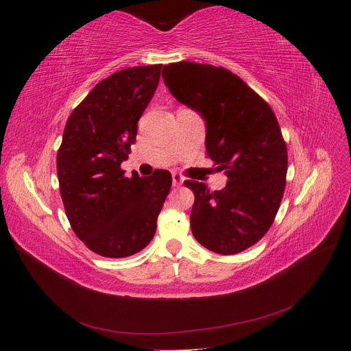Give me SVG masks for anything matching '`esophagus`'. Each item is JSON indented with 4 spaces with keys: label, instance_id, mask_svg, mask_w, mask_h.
<instances>
[{
    "label": "esophagus",
    "instance_id": "esophagus-1",
    "mask_svg": "<svg viewBox=\"0 0 351 351\" xmlns=\"http://www.w3.org/2000/svg\"><path fill=\"white\" fill-rule=\"evenodd\" d=\"M182 182H184V178L180 173L171 175V184H173V187H180Z\"/></svg>",
    "mask_w": 351,
    "mask_h": 351
}]
</instances>
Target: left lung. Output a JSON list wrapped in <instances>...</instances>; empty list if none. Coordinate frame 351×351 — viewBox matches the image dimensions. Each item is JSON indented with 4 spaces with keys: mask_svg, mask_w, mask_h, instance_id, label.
Returning a JSON list of instances; mask_svg holds the SVG:
<instances>
[{
    "mask_svg": "<svg viewBox=\"0 0 351 351\" xmlns=\"http://www.w3.org/2000/svg\"><path fill=\"white\" fill-rule=\"evenodd\" d=\"M164 84L205 121V147L226 187L185 181L195 193L190 214L196 240L220 255L249 249L270 229L285 190L287 145L270 106L228 69L191 62L162 68Z\"/></svg>",
    "mask_w": 351,
    "mask_h": 351,
    "instance_id": "8db88e82",
    "label": "left lung"
}]
</instances>
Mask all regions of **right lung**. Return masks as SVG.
<instances>
[{"instance_id":"obj_1","label":"right lung","mask_w":351,"mask_h":351,"mask_svg":"<svg viewBox=\"0 0 351 351\" xmlns=\"http://www.w3.org/2000/svg\"><path fill=\"white\" fill-rule=\"evenodd\" d=\"M161 68L114 72L93 87L64 126L57 175L66 215L80 240L101 256L125 258L145 249L171 187L167 170L126 178L121 169Z\"/></svg>"}]
</instances>
